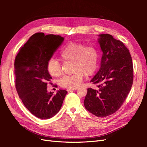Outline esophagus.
I'll list each match as a JSON object with an SVG mask.
<instances>
[{
  "mask_svg": "<svg viewBox=\"0 0 147 147\" xmlns=\"http://www.w3.org/2000/svg\"><path fill=\"white\" fill-rule=\"evenodd\" d=\"M77 88H73V89H68L67 90V91H73V90H76Z\"/></svg>",
  "mask_w": 147,
  "mask_h": 147,
  "instance_id": "obj_1",
  "label": "esophagus"
}]
</instances>
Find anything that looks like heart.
I'll list each match as a JSON object with an SVG mask.
<instances>
[{
    "label": "heart",
    "instance_id": "obj_1",
    "mask_svg": "<svg viewBox=\"0 0 147 147\" xmlns=\"http://www.w3.org/2000/svg\"><path fill=\"white\" fill-rule=\"evenodd\" d=\"M61 59L64 61H73L72 75H65L59 80L61 87L73 89L80 85L85 76H90L97 68L99 53L97 49L92 45L70 42L66 44L60 53ZM47 69L53 77H59L62 74L59 63L56 59L51 58L47 63Z\"/></svg>",
    "mask_w": 147,
    "mask_h": 147
}]
</instances>
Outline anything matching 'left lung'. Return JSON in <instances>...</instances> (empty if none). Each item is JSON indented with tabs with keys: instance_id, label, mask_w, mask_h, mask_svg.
I'll list each match as a JSON object with an SVG mask.
<instances>
[{
	"instance_id": "left-lung-1",
	"label": "left lung",
	"mask_w": 147,
	"mask_h": 147,
	"mask_svg": "<svg viewBox=\"0 0 147 147\" xmlns=\"http://www.w3.org/2000/svg\"><path fill=\"white\" fill-rule=\"evenodd\" d=\"M103 52L99 70L91 80L97 88H89L84 105L98 117L109 116L121 107L133 83L131 54L124 43L110 34L99 35Z\"/></svg>"
}]
</instances>
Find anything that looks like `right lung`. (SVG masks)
I'll list each match as a JSON object with an SVG mask.
<instances>
[{
    "mask_svg": "<svg viewBox=\"0 0 147 147\" xmlns=\"http://www.w3.org/2000/svg\"><path fill=\"white\" fill-rule=\"evenodd\" d=\"M63 40L61 35L36 33L20 48L16 56V90L26 109L38 118L48 119L55 116L61 109L67 92L59 90L53 94L47 90V84L52 79L47 69V63Z\"/></svg>",
    "mask_w": 147,
    "mask_h": 147,
    "instance_id": "right-lung-1",
    "label": "right lung"
}]
</instances>
